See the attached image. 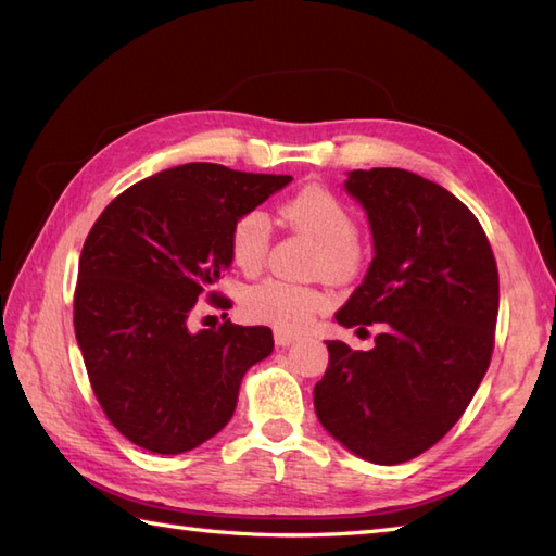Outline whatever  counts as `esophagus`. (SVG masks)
<instances>
[{"mask_svg": "<svg viewBox=\"0 0 556 556\" xmlns=\"http://www.w3.org/2000/svg\"><path fill=\"white\" fill-rule=\"evenodd\" d=\"M293 341H299V334H291V332H287V329H275V344L277 346L287 349V346L293 344Z\"/></svg>", "mask_w": 556, "mask_h": 556, "instance_id": "34e87169", "label": "esophagus"}]
</instances>
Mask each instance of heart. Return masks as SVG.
<instances>
[{
  "mask_svg": "<svg viewBox=\"0 0 556 556\" xmlns=\"http://www.w3.org/2000/svg\"><path fill=\"white\" fill-rule=\"evenodd\" d=\"M281 215L320 243L315 267L327 277L346 281L358 275L361 251L356 245L358 222L353 212L327 188L308 186L293 195ZM269 245V219L263 210H245L236 217L229 231V251L233 265L243 271H257L265 263ZM327 293L311 285L269 277L243 293V311L255 323L275 325L277 329L308 327L313 317L327 308Z\"/></svg>",
  "mask_w": 556,
  "mask_h": 556,
  "instance_id": "1",
  "label": "heart"
}]
</instances>
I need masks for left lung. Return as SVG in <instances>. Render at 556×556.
<instances>
[{"label": "left lung", "mask_w": 556, "mask_h": 556, "mask_svg": "<svg viewBox=\"0 0 556 556\" xmlns=\"http://www.w3.org/2000/svg\"><path fill=\"white\" fill-rule=\"evenodd\" d=\"M344 188L368 215L375 257L334 317L382 332L370 351L327 341L313 401L351 454L394 466L440 442L473 399L492 358L500 275L480 222L440 184L377 167L349 172Z\"/></svg>", "instance_id": "8db88e82"}]
</instances>
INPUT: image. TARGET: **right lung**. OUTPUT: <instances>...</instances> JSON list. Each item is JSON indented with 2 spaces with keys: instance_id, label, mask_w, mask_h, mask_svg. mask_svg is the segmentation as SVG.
I'll return each mask as SVG.
<instances>
[{
  "instance_id": "obj_1",
  "label": "right lung",
  "mask_w": 556,
  "mask_h": 556,
  "mask_svg": "<svg viewBox=\"0 0 556 556\" xmlns=\"http://www.w3.org/2000/svg\"><path fill=\"white\" fill-rule=\"evenodd\" d=\"M289 184L191 162L126 188L92 224L74 329L92 392L126 440L184 454L231 420L243 375L275 349L271 329L227 320L193 332L188 317L203 293L217 301L236 217Z\"/></svg>"
}]
</instances>
